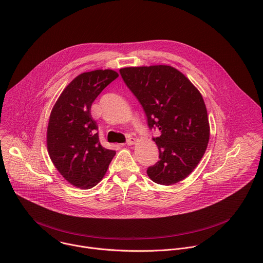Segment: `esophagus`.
I'll list each match as a JSON object with an SVG mask.
<instances>
[{
	"mask_svg": "<svg viewBox=\"0 0 263 263\" xmlns=\"http://www.w3.org/2000/svg\"><path fill=\"white\" fill-rule=\"evenodd\" d=\"M135 142H136V139H135V138L129 137V138L127 139V141H126V144H127V145H132V144H134Z\"/></svg>",
	"mask_w": 263,
	"mask_h": 263,
	"instance_id": "obj_1",
	"label": "esophagus"
}]
</instances>
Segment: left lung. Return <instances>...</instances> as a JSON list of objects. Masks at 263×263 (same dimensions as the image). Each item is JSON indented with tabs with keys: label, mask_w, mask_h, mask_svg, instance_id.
I'll return each instance as SVG.
<instances>
[{
	"label": "left lung",
	"mask_w": 263,
	"mask_h": 263,
	"mask_svg": "<svg viewBox=\"0 0 263 263\" xmlns=\"http://www.w3.org/2000/svg\"><path fill=\"white\" fill-rule=\"evenodd\" d=\"M121 76L143 108L159 161L147 167L152 181L172 185L189 176L202 159L209 141L207 109L200 91L170 65L125 67Z\"/></svg>",
	"instance_id": "1"
}]
</instances>
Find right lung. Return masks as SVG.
<instances>
[{
  "mask_svg": "<svg viewBox=\"0 0 263 263\" xmlns=\"http://www.w3.org/2000/svg\"><path fill=\"white\" fill-rule=\"evenodd\" d=\"M119 77L112 69L83 72L62 91L54 105L47 131L50 158L70 184L81 190L96 186L116 155L100 143L90 108L102 90Z\"/></svg>",
  "mask_w": 263,
  "mask_h": 263,
  "instance_id": "obj_1",
  "label": "right lung"
}]
</instances>
